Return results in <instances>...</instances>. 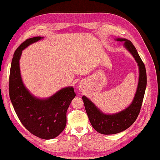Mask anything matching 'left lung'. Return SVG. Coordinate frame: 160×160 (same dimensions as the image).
Masks as SVG:
<instances>
[{"mask_svg": "<svg viewBox=\"0 0 160 160\" xmlns=\"http://www.w3.org/2000/svg\"><path fill=\"white\" fill-rule=\"evenodd\" d=\"M115 40L123 43V47L134 58L138 67L139 78L138 87L132 103L118 112L114 114L103 112L87 97L82 96L85 110L92 128L98 132L105 135L115 134L123 132L134 122L140 111L147 87L145 66L134 46L127 39L117 38Z\"/></svg>", "mask_w": 160, "mask_h": 160, "instance_id": "left-lung-1", "label": "left lung"}]
</instances>
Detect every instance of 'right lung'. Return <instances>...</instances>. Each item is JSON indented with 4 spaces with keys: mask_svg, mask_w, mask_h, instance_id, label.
Segmentation results:
<instances>
[{
    "mask_svg": "<svg viewBox=\"0 0 160 160\" xmlns=\"http://www.w3.org/2000/svg\"><path fill=\"white\" fill-rule=\"evenodd\" d=\"M42 39L43 37L28 39L15 51L11 65L9 91L15 112L22 125L33 135L50 140L56 138L64 130L67 111L76 93L73 87H68L49 98H39L25 87L20 68L22 50Z\"/></svg>",
    "mask_w": 160,
    "mask_h": 160,
    "instance_id": "add662e5",
    "label": "right lung"
}]
</instances>
